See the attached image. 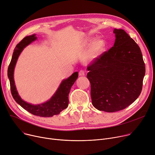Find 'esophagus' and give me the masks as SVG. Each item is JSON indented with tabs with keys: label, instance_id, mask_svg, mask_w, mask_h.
Here are the masks:
<instances>
[{
	"label": "esophagus",
	"instance_id": "34e87169",
	"mask_svg": "<svg viewBox=\"0 0 155 155\" xmlns=\"http://www.w3.org/2000/svg\"><path fill=\"white\" fill-rule=\"evenodd\" d=\"M85 74H86V72H85V71H83V70H81V71H79V75L80 76H85Z\"/></svg>",
	"mask_w": 155,
	"mask_h": 155
}]
</instances>
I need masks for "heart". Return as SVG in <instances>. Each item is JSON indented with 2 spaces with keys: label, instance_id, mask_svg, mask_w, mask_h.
<instances>
[{
  "label": "heart",
  "instance_id": "obj_1",
  "mask_svg": "<svg viewBox=\"0 0 155 155\" xmlns=\"http://www.w3.org/2000/svg\"><path fill=\"white\" fill-rule=\"evenodd\" d=\"M90 46L84 54L83 58V61L85 64L92 63L97 60L104 52L106 47V42L102 38H97L94 40L93 39H88L86 45Z\"/></svg>",
  "mask_w": 155,
  "mask_h": 155
}]
</instances>
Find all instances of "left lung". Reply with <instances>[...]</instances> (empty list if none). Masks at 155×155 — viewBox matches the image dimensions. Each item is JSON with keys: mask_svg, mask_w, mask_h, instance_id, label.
Here are the masks:
<instances>
[{"mask_svg": "<svg viewBox=\"0 0 155 155\" xmlns=\"http://www.w3.org/2000/svg\"><path fill=\"white\" fill-rule=\"evenodd\" d=\"M113 32V47L87 68L92 104L109 113L123 110L139 97L145 75L138 45L123 29Z\"/></svg>", "mask_w": 155, "mask_h": 155, "instance_id": "1", "label": "left lung"}]
</instances>
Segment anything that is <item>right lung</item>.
I'll return each instance as SVG.
<instances>
[{"instance_id":"obj_1","label":"right lung","mask_w":155,"mask_h":155,"mask_svg":"<svg viewBox=\"0 0 155 155\" xmlns=\"http://www.w3.org/2000/svg\"><path fill=\"white\" fill-rule=\"evenodd\" d=\"M37 39L35 34L26 36L14 49L11 61L8 66L7 76L10 81L11 90L13 98L17 103L19 104L24 110L30 113L41 117H52L54 115L59 114L65 110L69 104V94L72 85L78 77V72H75L68 78L62 81L61 84L56 93L51 98L44 103L40 104H32L25 102L18 94L14 79V71L17 61L27 45Z\"/></svg>"}]
</instances>
